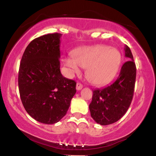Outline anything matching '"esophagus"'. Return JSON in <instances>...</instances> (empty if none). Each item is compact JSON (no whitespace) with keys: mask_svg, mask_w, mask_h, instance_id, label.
Masks as SVG:
<instances>
[{"mask_svg":"<svg viewBox=\"0 0 156 156\" xmlns=\"http://www.w3.org/2000/svg\"><path fill=\"white\" fill-rule=\"evenodd\" d=\"M82 88H83V85H82L80 83H77L76 84V89L77 90H80Z\"/></svg>","mask_w":156,"mask_h":156,"instance_id":"obj_1","label":"esophagus"}]
</instances>
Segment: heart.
Instances as JSON below:
<instances>
[{
  "label": "heart",
  "mask_w": 156,
  "mask_h": 156,
  "mask_svg": "<svg viewBox=\"0 0 156 156\" xmlns=\"http://www.w3.org/2000/svg\"><path fill=\"white\" fill-rule=\"evenodd\" d=\"M121 62L120 53L106 44L83 48L67 57L64 64L73 74L80 72V67L87 68L86 76L91 83L103 85L114 76Z\"/></svg>",
  "instance_id": "obj_1"
}]
</instances>
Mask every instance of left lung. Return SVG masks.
<instances>
[{
    "mask_svg": "<svg viewBox=\"0 0 156 156\" xmlns=\"http://www.w3.org/2000/svg\"><path fill=\"white\" fill-rule=\"evenodd\" d=\"M125 55L128 61L122 66L117 80L105 88L93 91L89 111L93 119L101 125L112 124L121 119L133 99L136 67L130 49L127 45Z\"/></svg>",
    "mask_w": 156,
    "mask_h": 156,
    "instance_id": "left-lung-1",
    "label": "left lung"
}]
</instances>
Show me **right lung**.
I'll return each instance as SVG.
<instances>
[{
    "label": "right lung",
    "instance_id": "right-lung-1",
    "mask_svg": "<svg viewBox=\"0 0 156 156\" xmlns=\"http://www.w3.org/2000/svg\"><path fill=\"white\" fill-rule=\"evenodd\" d=\"M61 37L48 34L32 40L20 64L21 101L27 113L44 124L60 121L76 92V82L64 78L60 71Z\"/></svg>",
    "mask_w": 156,
    "mask_h": 156
}]
</instances>
